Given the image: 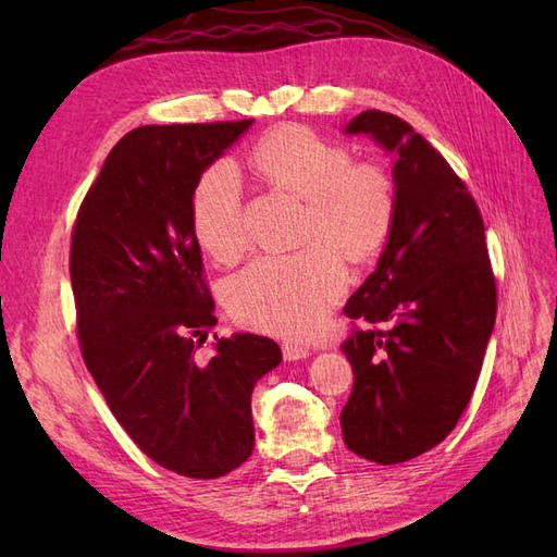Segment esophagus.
I'll use <instances>...</instances> for the list:
<instances>
[{
  "mask_svg": "<svg viewBox=\"0 0 557 557\" xmlns=\"http://www.w3.org/2000/svg\"><path fill=\"white\" fill-rule=\"evenodd\" d=\"M311 356V350L305 344H297V342H283V358L285 360H305Z\"/></svg>",
  "mask_w": 557,
  "mask_h": 557,
  "instance_id": "obj_1",
  "label": "esophagus"
}]
</instances>
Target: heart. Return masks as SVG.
Instances as JSON below:
<instances>
[{
  "label": "heart",
  "mask_w": 557,
  "mask_h": 557,
  "mask_svg": "<svg viewBox=\"0 0 557 557\" xmlns=\"http://www.w3.org/2000/svg\"><path fill=\"white\" fill-rule=\"evenodd\" d=\"M252 166L278 190L305 199L299 242L290 256H262L225 285V305L237 323L281 336H305L325 318L346 285L342 250L350 260L376 252L395 221L397 193L383 164L352 162L346 146L285 125L262 137ZM190 223L209 256L234 262L248 248L244 181L237 164L218 160L199 176Z\"/></svg>",
  "instance_id": "obj_1"
}]
</instances>
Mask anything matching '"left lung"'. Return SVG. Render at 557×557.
<instances>
[{"label":"left lung","mask_w":557,"mask_h":557,"mask_svg":"<svg viewBox=\"0 0 557 557\" xmlns=\"http://www.w3.org/2000/svg\"><path fill=\"white\" fill-rule=\"evenodd\" d=\"M346 132L397 156V209L376 269L344 307L352 320L391 327H356L342 344L352 364L342 432L360 458L397 465L458 425L493 334L497 288L481 211L440 150L385 111H362Z\"/></svg>","instance_id":"left-lung-1"}]
</instances>
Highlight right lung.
I'll return each mask as SVG.
<instances>
[{
    "instance_id": "obj_1",
    "label": "right lung",
    "mask_w": 557,
    "mask_h": 557,
    "mask_svg": "<svg viewBox=\"0 0 557 557\" xmlns=\"http://www.w3.org/2000/svg\"><path fill=\"white\" fill-rule=\"evenodd\" d=\"M250 121L144 125L113 146L78 209L70 274L76 332L111 413L150 460L188 479L230 474L256 446L250 395L276 342L218 323L190 223L195 183Z\"/></svg>"
}]
</instances>
